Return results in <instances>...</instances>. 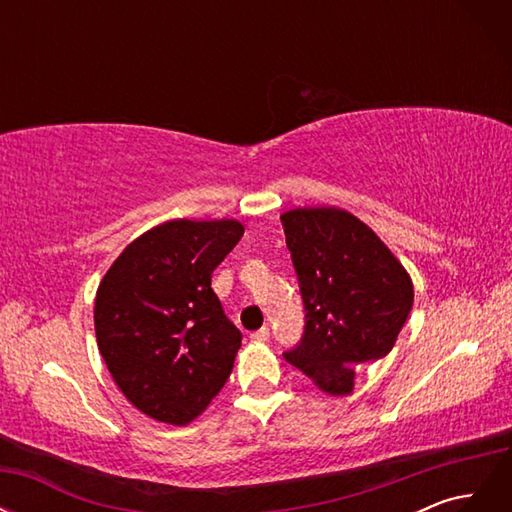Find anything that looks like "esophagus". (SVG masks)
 Returning a JSON list of instances; mask_svg holds the SVG:
<instances>
[{
  "instance_id": "1",
  "label": "esophagus",
  "mask_w": 512,
  "mask_h": 512,
  "mask_svg": "<svg viewBox=\"0 0 512 512\" xmlns=\"http://www.w3.org/2000/svg\"><path fill=\"white\" fill-rule=\"evenodd\" d=\"M250 337L254 339V342H267V339H269V327H262V329L254 331Z\"/></svg>"
}]
</instances>
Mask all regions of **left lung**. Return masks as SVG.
Here are the masks:
<instances>
[{
  "mask_svg": "<svg viewBox=\"0 0 512 512\" xmlns=\"http://www.w3.org/2000/svg\"><path fill=\"white\" fill-rule=\"evenodd\" d=\"M280 220L307 312L301 346L284 359L322 393L346 397L356 367L393 350L414 301L410 273L350 211L299 207Z\"/></svg>",
  "mask_w": 512,
  "mask_h": 512,
  "instance_id": "1",
  "label": "left lung"
}]
</instances>
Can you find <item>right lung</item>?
Listing matches in <instances>:
<instances>
[{"mask_svg": "<svg viewBox=\"0 0 512 512\" xmlns=\"http://www.w3.org/2000/svg\"><path fill=\"white\" fill-rule=\"evenodd\" d=\"M243 230L237 220H170L126 245L102 277L98 350L119 391L153 421L192 423L230 376L241 333L211 273Z\"/></svg>", "mask_w": 512, "mask_h": 512, "instance_id": "obj_1", "label": "right lung"}]
</instances>
